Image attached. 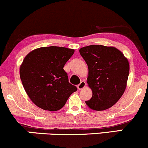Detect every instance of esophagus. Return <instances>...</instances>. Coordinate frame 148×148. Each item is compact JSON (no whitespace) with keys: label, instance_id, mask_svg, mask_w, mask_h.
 I'll use <instances>...</instances> for the list:
<instances>
[{"label":"esophagus","instance_id":"1","mask_svg":"<svg viewBox=\"0 0 148 148\" xmlns=\"http://www.w3.org/2000/svg\"><path fill=\"white\" fill-rule=\"evenodd\" d=\"M85 86H86V82H85L84 81H82V82H81V83L79 84L78 86H77V88H78L79 90H81L83 88H84Z\"/></svg>","mask_w":148,"mask_h":148}]
</instances>
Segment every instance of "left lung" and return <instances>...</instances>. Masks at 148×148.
Segmentation results:
<instances>
[{
    "label": "left lung",
    "instance_id": "obj_1",
    "mask_svg": "<svg viewBox=\"0 0 148 148\" xmlns=\"http://www.w3.org/2000/svg\"><path fill=\"white\" fill-rule=\"evenodd\" d=\"M79 52L88 65L87 84L92 91L86 105L94 111L111 108L126 88L128 60L114 47L92 45L81 48Z\"/></svg>",
    "mask_w": 148,
    "mask_h": 148
}]
</instances>
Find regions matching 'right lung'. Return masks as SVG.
<instances>
[{
	"label": "right lung",
	"mask_w": 148,
	"mask_h": 148,
	"mask_svg": "<svg viewBox=\"0 0 148 148\" xmlns=\"http://www.w3.org/2000/svg\"><path fill=\"white\" fill-rule=\"evenodd\" d=\"M74 49L44 47L26 55L20 67V77L27 96L43 110L61 109L77 88L69 82L64 70Z\"/></svg>",
	"instance_id": "right-lung-1"
}]
</instances>
